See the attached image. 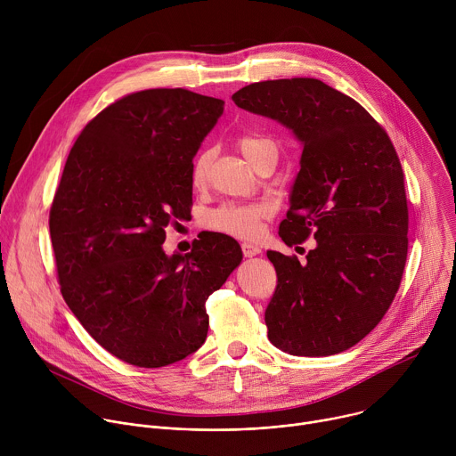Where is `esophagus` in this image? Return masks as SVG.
Wrapping results in <instances>:
<instances>
[{
    "label": "esophagus",
    "instance_id": "obj_1",
    "mask_svg": "<svg viewBox=\"0 0 456 456\" xmlns=\"http://www.w3.org/2000/svg\"><path fill=\"white\" fill-rule=\"evenodd\" d=\"M241 250H243L245 257H252V256H257L259 252H262V248H259L257 245H252V243H241Z\"/></svg>",
    "mask_w": 456,
    "mask_h": 456
}]
</instances>
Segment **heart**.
<instances>
[{
  "label": "heart",
  "instance_id": "obj_1",
  "mask_svg": "<svg viewBox=\"0 0 456 456\" xmlns=\"http://www.w3.org/2000/svg\"><path fill=\"white\" fill-rule=\"evenodd\" d=\"M243 157L254 164L257 155L271 150L274 146L273 141L265 137H256V135H245L238 142ZM211 162V151H202L197 159H194L191 180L194 187H202L206 183L208 167ZM267 216V206L265 204H224L218 209H215L208 222L209 227L215 231H220L224 234L240 238V240H250L256 238L259 232V225L262 220Z\"/></svg>",
  "mask_w": 456,
  "mask_h": 456
}]
</instances>
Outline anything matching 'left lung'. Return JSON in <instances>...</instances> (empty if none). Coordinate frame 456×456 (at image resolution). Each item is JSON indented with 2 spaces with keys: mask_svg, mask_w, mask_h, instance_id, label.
Instances as JSON below:
<instances>
[{
  "mask_svg": "<svg viewBox=\"0 0 456 456\" xmlns=\"http://www.w3.org/2000/svg\"><path fill=\"white\" fill-rule=\"evenodd\" d=\"M238 108L289 127L303 153L280 225L287 245L310 234L306 264L267 250L278 276L265 310L281 352L322 357L366 338L392 305L408 256V202L397 151L352 97L319 79L252 83Z\"/></svg>",
  "mask_w": 456,
  "mask_h": 456,
  "instance_id": "left-lung-1",
  "label": "left lung"
}]
</instances>
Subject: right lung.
<instances>
[{
  "mask_svg": "<svg viewBox=\"0 0 456 456\" xmlns=\"http://www.w3.org/2000/svg\"><path fill=\"white\" fill-rule=\"evenodd\" d=\"M224 101L183 88L126 95L77 137L50 209L61 294L110 354L160 368L197 352L208 297L241 262L227 234L166 254L173 218L192 204V159Z\"/></svg>",
  "mask_w": 456,
  "mask_h": 456,
  "instance_id": "add662e5",
  "label": "right lung"
}]
</instances>
